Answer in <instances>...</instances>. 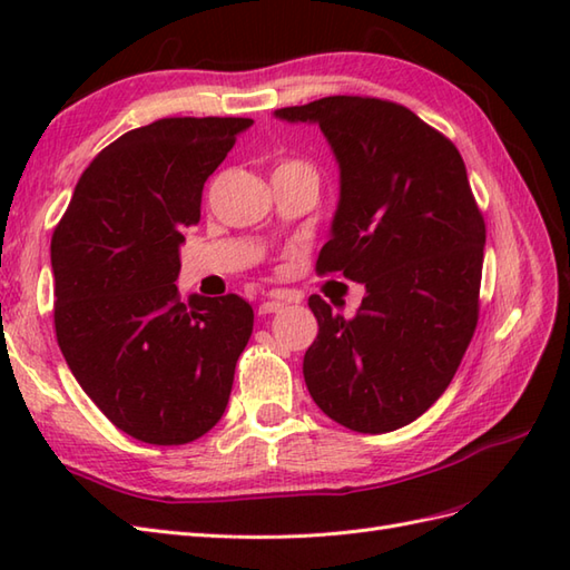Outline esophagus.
<instances>
[{
	"mask_svg": "<svg viewBox=\"0 0 570 570\" xmlns=\"http://www.w3.org/2000/svg\"><path fill=\"white\" fill-rule=\"evenodd\" d=\"M278 311H284L282 301H262L259 304V316H269V313H278Z\"/></svg>",
	"mask_w": 570,
	"mask_h": 570,
	"instance_id": "obj_1",
	"label": "esophagus"
}]
</instances>
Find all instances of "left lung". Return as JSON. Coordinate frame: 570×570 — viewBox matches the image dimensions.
<instances>
[{
    "mask_svg": "<svg viewBox=\"0 0 570 570\" xmlns=\"http://www.w3.org/2000/svg\"><path fill=\"white\" fill-rule=\"evenodd\" d=\"M274 115L316 122L341 164V203L316 272L367 288L353 318L308 298L318 321L304 357L308 392L350 431L402 429L448 390L480 316L485 220L463 156L380 98L333 95Z\"/></svg>",
    "mask_w": 570,
    "mask_h": 570,
    "instance_id": "1",
    "label": "left lung"
}]
</instances>
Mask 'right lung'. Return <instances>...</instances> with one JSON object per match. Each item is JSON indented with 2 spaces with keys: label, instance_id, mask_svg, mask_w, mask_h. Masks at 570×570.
<instances>
[{
  "label": "right lung",
  "instance_id": "1",
  "mask_svg": "<svg viewBox=\"0 0 570 570\" xmlns=\"http://www.w3.org/2000/svg\"><path fill=\"white\" fill-rule=\"evenodd\" d=\"M247 117H164L85 168L51 237L53 325L72 377L131 439L184 445L225 414L254 311L180 301L178 247Z\"/></svg>",
  "mask_w": 570,
  "mask_h": 570
}]
</instances>
